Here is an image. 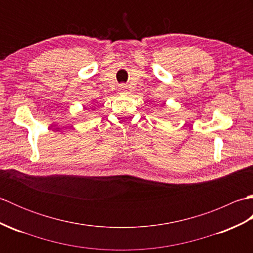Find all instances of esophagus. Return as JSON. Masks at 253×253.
I'll return each mask as SVG.
<instances>
[{"label":"esophagus","instance_id":"esophagus-1","mask_svg":"<svg viewBox=\"0 0 253 253\" xmlns=\"http://www.w3.org/2000/svg\"><path fill=\"white\" fill-rule=\"evenodd\" d=\"M120 91L122 93H126L127 92V85L124 84H120Z\"/></svg>","mask_w":253,"mask_h":253}]
</instances>
